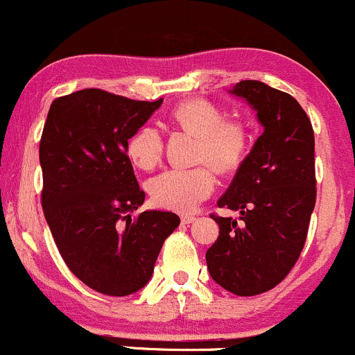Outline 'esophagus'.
<instances>
[{
    "label": "esophagus",
    "mask_w": 355,
    "mask_h": 355,
    "mask_svg": "<svg viewBox=\"0 0 355 355\" xmlns=\"http://www.w3.org/2000/svg\"><path fill=\"white\" fill-rule=\"evenodd\" d=\"M196 220V216L192 214H182V224H192Z\"/></svg>",
    "instance_id": "esophagus-1"
}]
</instances>
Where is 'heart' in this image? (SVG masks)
<instances>
[{"instance_id": "heart-1", "label": "heart", "mask_w": 355, "mask_h": 355, "mask_svg": "<svg viewBox=\"0 0 355 355\" xmlns=\"http://www.w3.org/2000/svg\"><path fill=\"white\" fill-rule=\"evenodd\" d=\"M175 123L198 138L197 162L209 163L220 173L236 170L249 150L248 126L239 119H224V112L205 99H189L173 111ZM163 151L157 128L143 126L131 136L128 155L139 168H151ZM216 187L208 165L197 168H168L148 182V192L159 207L189 212L212 193Z\"/></svg>"}]
</instances>
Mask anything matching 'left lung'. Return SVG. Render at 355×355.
Here are the masks:
<instances>
[{
  "mask_svg": "<svg viewBox=\"0 0 355 355\" xmlns=\"http://www.w3.org/2000/svg\"><path fill=\"white\" fill-rule=\"evenodd\" d=\"M231 94L256 111L263 135L241 163L212 219L219 237L205 252L210 276L239 297H254L286 278L300 258L317 198L313 128L295 97L259 80H241Z\"/></svg>",
  "mask_w": 355,
  "mask_h": 355,
  "instance_id": "obj_1",
  "label": "left lung"
}]
</instances>
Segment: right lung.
<instances>
[{
    "instance_id": "obj_1",
    "label": "right lung",
    "mask_w": 355,
    "mask_h": 355,
    "mask_svg": "<svg viewBox=\"0 0 355 355\" xmlns=\"http://www.w3.org/2000/svg\"><path fill=\"white\" fill-rule=\"evenodd\" d=\"M163 99L133 101L101 89L57 97L40 139L42 207L69 270L92 290L126 297L153 275L163 243L180 224L145 210L128 139Z\"/></svg>"
}]
</instances>
